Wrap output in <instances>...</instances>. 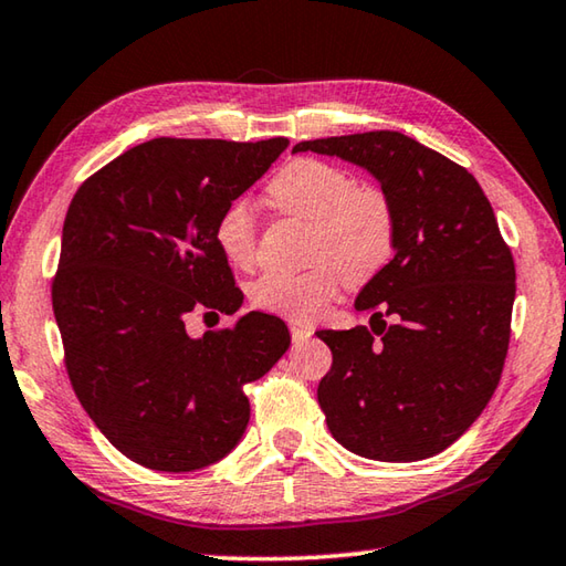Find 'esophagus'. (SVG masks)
I'll use <instances>...</instances> for the list:
<instances>
[{
	"instance_id": "1",
	"label": "esophagus",
	"mask_w": 566,
	"mask_h": 566,
	"mask_svg": "<svg viewBox=\"0 0 566 566\" xmlns=\"http://www.w3.org/2000/svg\"><path fill=\"white\" fill-rule=\"evenodd\" d=\"M290 332H292V342L294 344H302V342H306L314 334V329L310 327V324H300V322H290Z\"/></svg>"
}]
</instances>
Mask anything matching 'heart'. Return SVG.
<instances>
[{"mask_svg": "<svg viewBox=\"0 0 566 566\" xmlns=\"http://www.w3.org/2000/svg\"><path fill=\"white\" fill-rule=\"evenodd\" d=\"M274 212L310 222L304 272L270 270L252 284L256 310L310 322L342 284H364L385 270L397 242L395 205L385 189L357 185L352 171L302 157L284 165L266 185ZM214 242L234 266H252L256 229L244 199L229 205L214 224Z\"/></svg>", "mask_w": 566, "mask_h": 566, "instance_id": "obj_1", "label": "heart"}]
</instances>
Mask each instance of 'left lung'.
<instances>
[{
  "label": "left lung",
  "instance_id": "left-lung-1",
  "mask_svg": "<svg viewBox=\"0 0 566 566\" xmlns=\"http://www.w3.org/2000/svg\"><path fill=\"white\" fill-rule=\"evenodd\" d=\"M347 159L395 205V260L359 292L369 327L322 329L317 389L332 437L377 462H417L457 442L500 385L516 274L494 209L464 167L401 132L300 142Z\"/></svg>",
  "mask_w": 566,
  "mask_h": 566
}]
</instances>
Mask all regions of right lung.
Instances as JSON below:
<instances>
[{
    "instance_id": "obj_1",
    "label": "right lung",
    "mask_w": 566,
    "mask_h": 566,
    "mask_svg": "<svg viewBox=\"0 0 566 566\" xmlns=\"http://www.w3.org/2000/svg\"><path fill=\"white\" fill-rule=\"evenodd\" d=\"M286 145L149 139L94 171L66 209L52 282L66 375L132 462L157 472L219 462L247 429L244 385L290 349L286 324L262 312L199 339L185 327L195 310L242 306L214 224Z\"/></svg>"
}]
</instances>
